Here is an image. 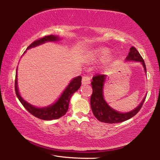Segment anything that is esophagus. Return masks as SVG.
<instances>
[{
    "label": "esophagus",
    "instance_id": "obj_1",
    "mask_svg": "<svg viewBox=\"0 0 160 160\" xmlns=\"http://www.w3.org/2000/svg\"><path fill=\"white\" fill-rule=\"evenodd\" d=\"M82 83L83 85H88V84L90 83V77L88 75H85L82 77Z\"/></svg>",
    "mask_w": 160,
    "mask_h": 160
}]
</instances>
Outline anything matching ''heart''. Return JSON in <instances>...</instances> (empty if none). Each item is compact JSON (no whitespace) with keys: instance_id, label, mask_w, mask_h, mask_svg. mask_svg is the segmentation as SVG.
Instances as JSON below:
<instances>
[{"instance_id":"1","label":"heart","mask_w":160,"mask_h":160,"mask_svg":"<svg viewBox=\"0 0 160 160\" xmlns=\"http://www.w3.org/2000/svg\"><path fill=\"white\" fill-rule=\"evenodd\" d=\"M96 57L97 58L100 59V60H104V59L108 57L109 55V51L107 48H101L97 49L95 52Z\"/></svg>"}]
</instances>
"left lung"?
I'll use <instances>...</instances> for the list:
<instances>
[{
  "label": "left lung",
  "mask_w": 160,
  "mask_h": 160,
  "mask_svg": "<svg viewBox=\"0 0 160 160\" xmlns=\"http://www.w3.org/2000/svg\"><path fill=\"white\" fill-rule=\"evenodd\" d=\"M126 61H135L141 62L145 70L146 66L144 60L140 56L138 50L134 47L130 49V52L126 58ZM106 78V75L102 74H96L92 78L91 85L92 88V94L90 98V104L92 112L95 117L99 121L107 123H121L129 118L138 113L144 102L145 97L138 107L134 110L128 113H120L112 109L107 104L103 97V86Z\"/></svg>",
  "instance_id": "obj_1"
}]
</instances>
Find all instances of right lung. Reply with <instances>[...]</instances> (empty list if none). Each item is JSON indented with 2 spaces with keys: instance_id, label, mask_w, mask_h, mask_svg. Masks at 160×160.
Wrapping results in <instances>:
<instances>
[{
  "instance_id": "obj_1",
  "label": "right lung",
  "mask_w": 160,
  "mask_h": 160,
  "mask_svg": "<svg viewBox=\"0 0 160 160\" xmlns=\"http://www.w3.org/2000/svg\"><path fill=\"white\" fill-rule=\"evenodd\" d=\"M58 39V37L54 36V35L45 36L44 37L39 38V39L35 40L34 42H32L29 46L27 49L32 47H34L39 44H42L46 42H54ZM81 81H82V77L81 76H78L74 78L73 80H71V82H70L69 85H68L66 89L64 90L63 94H62V95L58 99V101L55 104L51 105V106L46 108L34 107L22 98L18 92L17 73L15 75V90L16 95H17L18 99L20 100L21 104L23 105V107L31 114L34 116L35 117L38 118L42 119V120H53V119H58L66 114V112H68V105L70 97L72 95V94L75 93L80 88L81 84H82L81 83Z\"/></svg>"
}]
</instances>
